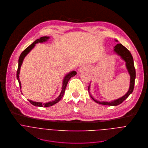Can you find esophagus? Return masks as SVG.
Wrapping results in <instances>:
<instances>
[{"label": "esophagus", "instance_id": "esophagus-1", "mask_svg": "<svg viewBox=\"0 0 148 148\" xmlns=\"http://www.w3.org/2000/svg\"><path fill=\"white\" fill-rule=\"evenodd\" d=\"M84 69V67L83 66H80V68H79V71H83Z\"/></svg>", "mask_w": 148, "mask_h": 148}]
</instances>
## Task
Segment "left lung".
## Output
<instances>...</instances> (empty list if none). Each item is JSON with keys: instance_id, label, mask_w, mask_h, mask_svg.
I'll use <instances>...</instances> for the list:
<instances>
[{"instance_id": "8db88e82", "label": "left lung", "mask_w": 148, "mask_h": 148, "mask_svg": "<svg viewBox=\"0 0 148 148\" xmlns=\"http://www.w3.org/2000/svg\"><path fill=\"white\" fill-rule=\"evenodd\" d=\"M116 41H117V40H116ZM114 51L118 55L121 56L122 59H123L126 62V67H127V69L130 75V88H129V90H128V92H127V94H125L123 97H122L121 98H120L118 99H116V100H114V101H111V102H99V101H98L92 98V97L91 95H90L91 98L95 102H96L97 103H99L101 105H110V106L118 105L121 103L126 98H127V97L132 92L134 88L135 79L136 75H135V69L134 64V60H133V58H132V56L131 53L127 48H125L124 46H123L120 43L117 44L116 46H114ZM89 88H90V86H88V90H89Z\"/></svg>"}]
</instances>
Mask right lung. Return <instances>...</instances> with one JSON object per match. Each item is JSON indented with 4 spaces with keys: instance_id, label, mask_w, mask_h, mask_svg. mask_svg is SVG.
Returning <instances> with one entry per match:
<instances>
[{
    "instance_id": "right-lung-1",
    "label": "right lung",
    "mask_w": 148,
    "mask_h": 148,
    "mask_svg": "<svg viewBox=\"0 0 148 148\" xmlns=\"http://www.w3.org/2000/svg\"><path fill=\"white\" fill-rule=\"evenodd\" d=\"M49 38V37L48 36H43V37H41L40 38H39V39H37L33 43H32L29 46H28L27 48H26L23 52L21 54L20 57H19V60H18V69H17V80L18 81V83L20 84V88H21V82L20 81V79H19V74H20V68H21V66L22 65V63H23V60L24 58H25V57L27 55V54L35 47V44L38 43H42L43 42H46L48 39ZM76 75V72L75 71H72L71 72H70L69 73H68V75H66V76L65 77L64 79V81H63V85H62V91L61 92V94L60 95H59V97L56 99H55L54 101H51V102H47V103H42L41 102H34L31 100H29L28 101H29V102L32 104L34 106H39V107H43V106H45V107H49V106H51L54 104H56V103L58 102L60 99L62 98V97H63L64 94V92H65V88H66V85L68 84V81L69 80V79L72 77H73L74 76H75Z\"/></svg>"
}]
</instances>
